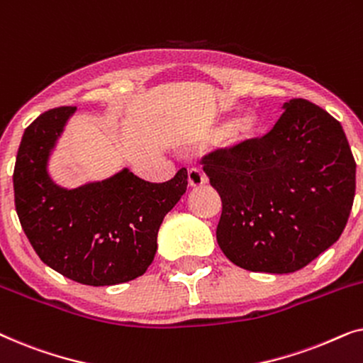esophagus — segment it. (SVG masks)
Listing matches in <instances>:
<instances>
[{"label": "esophagus", "mask_w": 363, "mask_h": 363, "mask_svg": "<svg viewBox=\"0 0 363 363\" xmlns=\"http://www.w3.org/2000/svg\"><path fill=\"white\" fill-rule=\"evenodd\" d=\"M205 183H206V177L201 170H198V168H190V170H188V185L201 186L205 185Z\"/></svg>", "instance_id": "obj_1"}]
</instances>
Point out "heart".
<instances>
[{
  "mask_svg": "<svg viewBox=\"0 0 363 363\" xmlns=\"http://www.w3.org/2000/svg\"><path fill=\"white\" fill-rule=\"evenodd\" d=\"M257 133V122L255 117H241L238 121L228 123L213 132L215 138L225 137L226 143L235 150H241L255 140Z\"/></svg>",
  "mask_w": 363,
  "mask_h": 363,
  "instance_id": "heart-1",
  "label": "heart"
}]
</instances>
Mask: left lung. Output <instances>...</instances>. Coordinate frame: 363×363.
I'll return each mask as SVG.
<instances>
[{
	"label": "left lung",
	"instance_id": "1",
	"mask_svg": "<svg viewBox=\"0 0 363 363\" xmlns=\"http://www.w3.org/2000/svg\"><path fill=\"white\" fill-rule=\"evenodd\" d=\"M282 108L266 135L201 160L221 196V251L242 269L272 274L299 271L334 245L355 196L357 165L340 122L306 99Z\"/></svg>",
	"mask_w": 363,
	"mask_h": 363
}]
</instances>
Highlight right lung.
Masks as SVG:
<instances>
[{"mask_svg": "<svg viewBox=\"0 0 363 363\" xmlns=\"http://www.w3.org/2000/svg\"><path fill=\"white\" fill-rule=\"evenodd\" d=\"M76 107L44 112L24 130L14 165V205L44 264L87 286H113L147 271L163 218L186 191L180 168L165 183L122 170L116 177L64 190L48 175V158Z\"/></svg>", "mask_w": 363, "mask_h": 363, "instance_id": "1", "label": "right lung"}]
</instances>
